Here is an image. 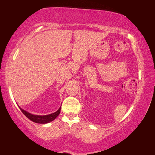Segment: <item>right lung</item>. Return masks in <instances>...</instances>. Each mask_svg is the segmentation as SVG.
Returning <instances> with one entry per match:
<instances>
[{"mask_svg":"<svg viewBox=\"0 0 155 155\" xmlns=\"http://www.w3.org/2000/svg\"><path fill=\"white\" fill-rule=\"evenodd\" d=\"M19 108L21 110V112L24 114L28 118L29 120H31V121H33L34 122H36V123H40V124H46V123H48V122H51L56 118L58 115L60 114L61 113V108H59L57 111H55L54 114H49V115H33L30 114V113L26 111L22 108Z\"/></svg>","mask_w":155,"mask_h":155,"instance_id":"right-lung-1","label":"right lung"}]
</instances>
